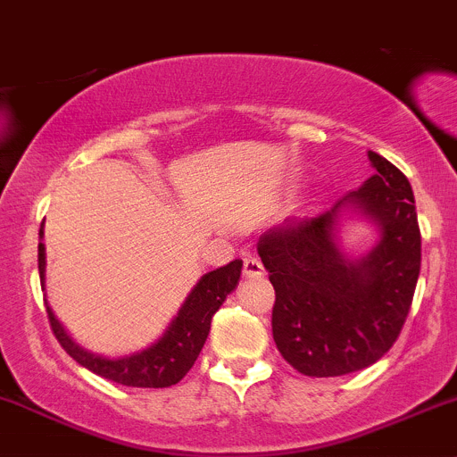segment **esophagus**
<instances>
[{"instance_id": "obj_1", "label": "esophagus", "mask_w": 457, "mask_h": 457, "mask_svg": "<svg viewBox=\"0 0 457 457\" xmlns=\"http://www.w3.org/2000/svg\"><path fill=\"white\" fill-rule=\"evenodd\" d=\"M243 274L250 276V278H258V276L265 274V270H262V262L254 256L243 258Z\"/></svg>"}]
</instances>
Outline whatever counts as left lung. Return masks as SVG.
<instances>
[{"label":"left lung","mask_w":457,"mask_h":457,"mask_svg":"<svg viewBox=\"0 0 457 457\" xmlns=\"http://www.w3.org/2000/svg\"><path fill=\"white\" fill-rule=\"evenodd\" d=\"M376 174L325 214L287 219L258 241L276 301L271 334L280 356L314 378L345 376L380 361L403 331L418 274L420 228L407 177L370 152ZM353 204L383 234L367 257L349 262L333 243L343 206Z\"/></svg>","instance_id":"1"}]
</instances>
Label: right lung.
Listing matches in <instances>:
<instances>
[{"instance_id":"right-lung-1","label":"right lung","mask_w":457,"mask_h":457,"mask_svg":"<svg viewBox=\"0 0 457 457\" xmlns=\"http://www.w3.org/2000/svg\"><path fill=\"white\" fill-rule=\"evenodd\" d=\"M39 237L44 232L39 229ZM46 247L39 243V278L44 280L46 271ZM243 261H232L228 265L219 267L214 271H207L205 276L192 289L187 301L179 310L177 318L170 322L168 331L159 343L143 349L139 353H132L126 358H101L86 352L79 345L71 340V336L63 331L59 320L54 318L50 307H46L50 329H53L57 343L66 349L68 356L75 358L81 367L90 370L105 380L119 382L126 386H141V389H161V386H172L192 370L195 361L199 358L207 334H210L212 316L219 312L228 294L237 289L241 278Z\"/></svg>"}]
</instances>
